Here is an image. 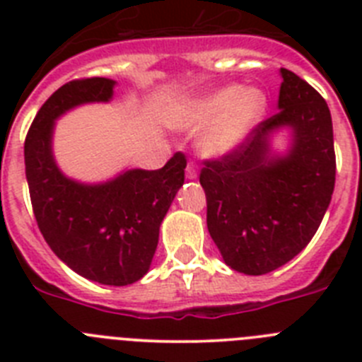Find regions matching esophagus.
<instances>
[{
  "instance_id": "34e87169",
  "label": "esophagus",
  "mask_w": 362,
  "mask_h": 362,
  "mask_svg": "<svg viewBox=\"0 0 362 362\" xmlns=\"http://www.w3.org/2000/svg\"><path fill=\"white\" fill-rule=\"evenodd\" d=\"M197 177V163L188 161L187 165V179H196Z\"/></svg>"
}]
</instances>
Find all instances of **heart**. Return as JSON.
<instances>
[{
	"mask_svg": "<svg viewBox=\"0 0 362 362\" xmlns=\"http://www.w3.org/2000/svg\"><path fill=\"white\" fill-rule=\"evenodd\" d=\"M267 112V95L259 88L225 86L192 105L185 117L190 130L206 129L201 148L209 156L230 152L245 139Z\"/></svg>",
	"mask_w": 362,
	"mask_h": 362,
	"instance_id": "obj_1",
	"label": "heart"
}]
</instances>
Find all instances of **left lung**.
Instances as JSON below:
<instances>
[{
    "mask_svg": "<svg viewBox=\"0 0 362 362\" xmlns=\"http://www.w3.org/2000/svg\"><path fill=\"white\" fill-rule=\"evenodd\" d=\"M279 112L261 121L235 148L206 159L199 183L206 225L225 263L263 276L296 257L317 232L335 187L330 108L312 85L281 69ZM290 126L293 148L272 158L267 137Z\"/></svg>",
    "mask_w": 362,
    "mask_h": 362,
    "instance_id": "left-lung-1",
    "label": "left lung"
}]
</instances>
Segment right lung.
<instances>
[{
    "label": "right lung",
    "mask_w": 362,
    "mask_h": 362,
    "mask_svg": "<svg viewBox=\"0 0 362 362\" xmlns=\"http://www.w3.org/2000/svg\"><path fill=\"white\" fill-rule=\"evenodd\" d=\"M114 81L74 79L43 103L25 139L28 192L45 241L79 276L124 286L148 272L159 225L185 183L187 158L175 152L159 170H129L103 185L65 177L52 158L54 119L69 108L108 101Z\"/></svg>",
    "instance_id": "add662e5"
}]
</instances>
